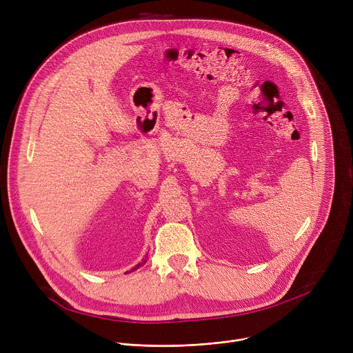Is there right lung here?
<instances>
[{
  "label": "right lung",
  "instance_id": "right-lung-1",
  "mask_svg": "<svg viewBox=\"0 0 353 353\" xmlns=\"http://www.w3.org/2000/svg\"><path fill=\"white\" fill-rule=\"evenodd\" d=\"M145 263H146V260H142V263H139V264H137V265H135V267H134V268H131V271H137V270H138V268H139V267H141V265H143V264H145Z\"/></svg>",
  "mask_w": 353,
  "mask_h": 353
}]
</instances>
